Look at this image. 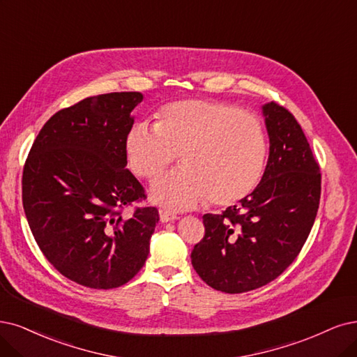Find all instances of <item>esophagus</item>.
I'll return each instance as SVG.
<instances>
[{"instance_id": "1", "label": "esophagus", "mask_w": 357, "mask_h": 357, "mask_svg": "<svg viewBox=\"0 0 357 357\" xmlns=\"http://www.w3.org/2000/svg\"><path fill=\"white\" fill-rule=\"evenodd\" d=\"M178 215L167 212V210H160V220L162 222H172V220H176Z\"/></svg>"}]
</instances>
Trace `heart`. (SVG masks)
Wrapping results in <instances>:
<instances>
[{"label":"heart","instance_id":"heart-1","mask_svg":"<svg viewBox=\"0 0 357 357\" xmlns=\"http://www.w3.org/2000/svg\"><path fill=\"white\" fill-rule=\"evenodd\" d=\"M129 169L142 179L160 178L176 154L183 169L158 181L153 199L188 208L208 199L231 206L252 194L265 174L269 139L261 119L232 104L204 100L172 102L154 128L137 123L125 139Z\"/></svg>","mask_w":357,"mask_h":357}]
</instances>
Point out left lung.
I'll return each instance as SVG.
<instances>
[{
  "mask_svg": "<svg viewBox=\"0 0 357 357\" xmlns=\"http://www.w3.org/2000/svg\"><path fill=\"white\" fill-rule=\"evenodd\" d=\"M269 158L257 188L238 206L203 216L204 236L191 263L222 293L240 294L273 281L305 245L321 200V169L296 117L263 105Z\"/></svg>",
  "mask_w": 357,
  "mask_h": 357,
  "instance_id": "obj_1",
  "label": "left lung"
}]
</instances>
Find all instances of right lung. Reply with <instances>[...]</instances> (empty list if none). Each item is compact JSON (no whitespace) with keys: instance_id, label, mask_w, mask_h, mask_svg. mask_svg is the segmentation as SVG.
<instances>
[{"instance_id":"obj_1","label":"right lung","mask_w":357,"mask_h":357,"mask_svg":"<svg viewBox=\"0 0 357 357\" xmlns=\"http://www.w3.org/2000/svg\"><path fill=\"white\" fill-rule=\"evenodd\" d=\"M141 92L88 97L51 116L35 138L22 176L26 219L43 255L66 278L117 288L141 271L158 222L126 167L125 139Z\"/></svg>"}]
</instances>
